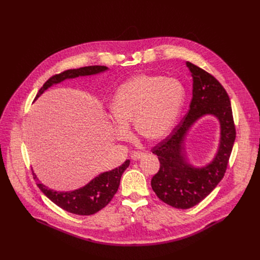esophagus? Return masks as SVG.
<instances>
[{
	"label": "esophagus",
	"instance_id": "1",
	"mask_svg": "<svg viewBox=\"0 0 260 260\" xmlns=\"http://www.w3.org/2000/svg\"><path fill=\"white\" fill-rule=\"evenodd\" d=\"M144 156V153L143 152H134L132 154V159L133 160H139L140 158H142Z\"/></svg>",
	"mask_w": 260,
	"mask_h": 260
}]
</instances>
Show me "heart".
I'll list each match as a JSON object with an SVG mask.
<instances>
[{
  "label": "heart",
  "instance_id": "heart-1",
  "mask_svg": "<svg viewBox=\"0 0 260 260\" xmlns=\"http://www.w3.org/2000/svg\"><path fill=\"white\" fill-rule=\"evenodd\" d=\"M185 101L183 84L174 78L139 74L122 83L111 103V113L116 122V138L126 139L128 123L149 141L167 137L175 126Z\"/></svg>",
  "mask_w": 260,
  "mask_h": 260
}]
</instances>
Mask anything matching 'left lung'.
I'll list each match as a JSON object with an SVG mask.
<instances>
[{
  "label": "left lung",
  "instance_id": "8db88e82",
  "mask_svg": "<svg viewBox=\"0 0 260 260\" xmlns=\"http://www.w3.org/2000/svg\"><path fill=\"white\" fill-rule=\"evenodd\" d=\"M192 76V100L187 114L170 136L152 148L158 156L159 171L151 180V187L164 203L177 208L189 209L208 197L223 178L233 146L236 127L230 96L211 74L187 61ZM213 115L220 123L218 151L207 166L194 168L184 153V138L197 120Z\"/></svg>",
  "mask_w": 260,
  "mask_h": 260
}]
</instances>
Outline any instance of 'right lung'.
Wrapping results in <instances>:
<instances>
[{"mask_svg":"<svg viewBox=\"0 0 260 260\" xmlns=\"http://www.w3.org/2000/svg\"><path fill=\"white\" fill-rule=\"evenodd\" d=\"M106 70H108V68L105 66H89L63 71L50 77L40 88L35 100L38 99L47 88L53 84H57L66 79H72L79 76L95 75V74L105 72ZM128 166L129 160L127 159L120 167L112 171L100 174L88 184H86L84 187L73 191H55L49 189L40 182L37 183V185L52 203H54L62 210L76 215H92L105 208L111 202V200L113 199L114 194L118 190L121 176L123 172L128 168ZM32 175L35 180H39L35 174Z\"/></svg>","mask_w":260,"mask_h":260,"instance_id":"obj_1","label":"right lung"}]
</instances>
